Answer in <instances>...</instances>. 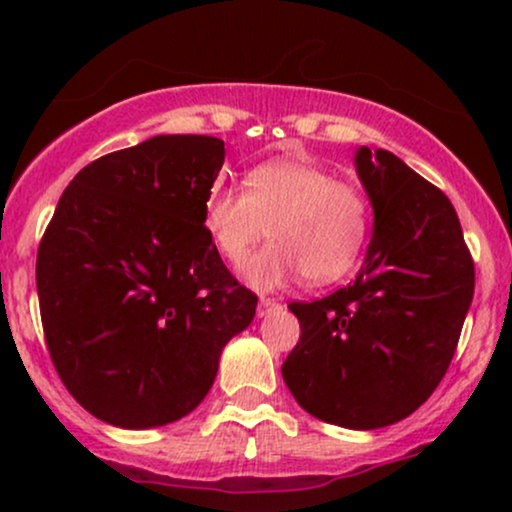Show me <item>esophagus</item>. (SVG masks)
I'll return each mask as SVG.
<instances>
[{
  "label": "esophagus",
  "mask_w": 512,
  "mask_h": 512,
  "mask_svg": "<svg viewBox=\"0 0 512 512\" xmlns=\"http://www.w3.org/2000/svg\"><path fill=\"white\" fill-rule=\"evenodd\" d=\"M276 308H281V305L276 303V301H272V298H262L260 305H257V315L267 317V315L272 313V310H276Z\"/></svg>",
  "instance_id": "34e87169"
}]
</instances>
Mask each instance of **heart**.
Wrapping results in <instances>:
<instances>
[{"instance_id":"obj_1","label":"heart","mask_w":512,"mask_h":512,"mask_svg":"<svg viewBox=\"0 0 512 512\" xmlns=\"http://www.w3.org/2000/svg\"><path fill=\"white\" fill-rule=\"evenodd\" d=\"M245 185L211 187L202 219L233 267L248 260L269 226L272 243L243 272L252 289H284L301 274L310 284H330L354 269L370 231L368 199L358 187L296 158L260 163Z\"/></svg>"}]
</instances>
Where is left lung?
Masks as SVG:
<instances>
[{"instance_id": "1", "label": "left lung", "mask_w": 512, "mask_h": 512, "mask_svg": "<svg viewBox=\"0 0 512 512\" xmlns=\"http://www.w3.org/2000/svg\"><path fill=\"white\" fill-rule=\"evenodd\" d=\"M358 180L373 238L354 284L291 303L301 339L281 366L296 402L327 424L373 431L433 395L474 296V262L455 207L385 149L361 146Z\"/></svg>"}]
</instances>
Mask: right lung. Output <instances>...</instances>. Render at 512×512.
<instances>
[{"label": "right lung", "instance_id": "right-lung-1", "mask_svg": "<svg viewBox=\"0 0 512 512\" xmlns=\"http://www.w3.org/2000/svg\"><path fill=\"white\" fill-rule=\"evenodd\" d=\"M226 149L158 134L76 173L38 248L35 284L52 363L88 414L142 431L207 397L223 346L250 325L204 228Z\"/></svg>", "mask_w": 512, "mask_h": 512}]
</instances>
